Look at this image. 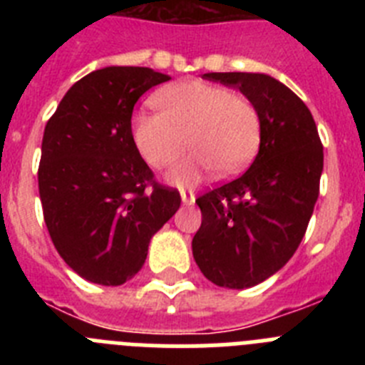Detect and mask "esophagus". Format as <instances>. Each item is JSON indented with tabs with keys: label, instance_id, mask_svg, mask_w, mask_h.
<instances>
[{
	"label": "esophagus",
	"instance_id": "esophagus-1",
	"mask_svg": "<svg viewBox=\"0 0 365 365\" xmlns=\"http://www.w3.org/2000/svg\"><path fill=\"white\" fill-rule=\"evenodd\" d=\"M180 199H182L185 205H192L195 201V193L192 190H180Z\"/></svg>",
	"mask_w": 365,
	"mask_h": 365
}]
</instances>
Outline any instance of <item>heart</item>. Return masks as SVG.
<instances>
[{
  "label": "heart",
  "instance_id": "1",
  "mask_svg": "<svg viewBox=\"0 0 365 365\" xmlns=\"http://www.w3.org/2000/svg\"><path fill=\"white\" fill-rule=\"evenodd\" d=\"M155 106L159 113H138L133 118V140L150 166L163 168L185 151L188 137L195 153L172 168L173 182H193L210 168L217 175H235L259 148L256 108L227 87L179 82L157 93Z\"/></svg>",
  "mask_w": 365,
  "mask_h": 365
}]
</instances>
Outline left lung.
<instances>
[{"instance_id":"1","label":"left lung","mask_w":365,"mask_h":365,"mask_svg":"<svg viewBox=\"0 0 365 365\" xmlns=\"http://www.w3.org/2000/svg\"><path fill=\"white\" fill-rule=\"evenodd\" d=\"M237 87L259 115V151L237 179L197 199L202 221L193 259L212 283L247 289L265 282L302 243L320 193L324 146L299 96L269 74L206 73Z\"/></svg>"}]
</instances>
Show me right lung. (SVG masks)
Returning a JSON list of instances; mask_svg holds the SVG:
<instances>
[{
	"label": "right lung",
	"instance_id": "obj_1",
	"mask_svg": "<svg viewBox=\"0 0 365 365\" xmlns=\"http://www.w3.org/2000/svg\"><path fill=\"white\" fill-rule=\"evenodd\" d=\"M170 76L150 67H104L74 83L43 131L38 168L43 219L58 254L83 279L122 285L180 206L135 146L137 100Z\"/></svg>",
	"mask_w": 365,
	"mask_h": 365
}]
</instances>
